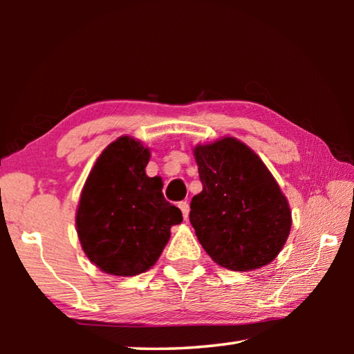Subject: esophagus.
Here are the masks:
<instances>
[{
    "instance_id": "34e87169",
    "label": "esophagus",
    "mask_w": 354,
    "mask_h": 354,
    "mask_svg": "<svg viewBox=\"0 0 354 354\" xmlns=\"http://www.w3.org/2000/svg\"><path fill=\"white\" fill-rule=\"evenodd\" d=\"M178 207L181 209V212H183V217L187 220V217H189V211H190V207H189V203L187 201H179L178 203Z\"/></svg>"
}]
</instances>
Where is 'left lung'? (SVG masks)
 <instances>
[{"label":"left lung","mask_w":354,"mask_h":354,"mask_svg":"<svg viewBox=\"0 0 354 354\" xmlns=\"http://www.w3.org/2000/svg\"><path fill=\"white\" fill-rule=\"evenodd\" d=\"M203 190L190 203L201 247L234 272L270 263L289 237L286 196L262 160L232 137L195 148Z\"/></svg>","instance_id":"8db88e82"}]
</instances>
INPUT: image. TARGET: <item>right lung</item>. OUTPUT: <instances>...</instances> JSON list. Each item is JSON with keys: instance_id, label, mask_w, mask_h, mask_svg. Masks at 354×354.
<instances>
[{"instance_id": "add662e5", "label": "right lung", "mask_w": 354, "mask_h": 354, "mask_svg": "<svg viewBox=\"0 0 354 354\" xmlns=\"http://www.w3.org/2000/svg\"><path fill=\"white\" fill-rule=\"evenodd\" d=\"M149 151L140 142L120 137L107 147L84 185L76 214L77 236L101 270L134 277L154 266L183 221L164 198L160 178H148Z\"/></svg>"}]
</instances>
